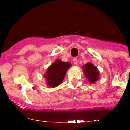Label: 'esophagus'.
I'll return each mask as SVG.
<instances>
[{
	"instance_id": "1",
	"label": "esophagus",
	"mask_w": 130,
	"mask_h": 130,
	"mask_svg": "<svg viewBox=\"0 0 130 130\" xmlns=\"http://www.w3.org/2000/svg\"><path fill=\"white\" fill-rule=\"evenodd\" d=\"M73 63H74L75 65H77V63H78V60H77V58H73Z\"/></svg>"
}]
</instances>
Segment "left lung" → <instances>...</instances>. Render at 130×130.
Listing matches in <instances>:
<instances>
[{"label":"left lung","mask_w":130,"mask_h":130,"mask_svg":"<svg viewBox=\"0 0 130 130\" xmlns=\"http://www.w3.org/2000/svg\"><path fill=\"white\" fill-rule=\"evenodd\" d=\"M84 73L90 82L94 83L95 82L99 79V71L96 67L94 66L92 63H87L84 66Z\"/></svg>","instance_id":"1"}]
</instances>
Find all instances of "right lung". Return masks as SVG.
<instances>
[{
    "instance_id": "1",
    "label": "right lung",
    "mask_w": 130,
    "mask_h": 130,
    "mask_svg": "<svg viewBox=\"0 0 130 130\" xmlns=\"http://www.w3.org/2000/svg\"><path fill=\"white\" fill-rule=\"evenodd\" d=\"M71 64L68 62H63L60 60H57L51 65L47 70L45 78L47 80V85L52 88H55L61 84L68 68Z\"/></svg>"
}]
</instances>
